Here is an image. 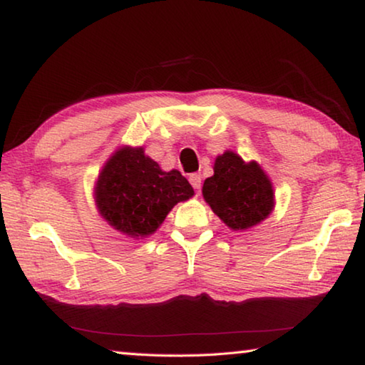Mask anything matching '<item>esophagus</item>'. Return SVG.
<instances>
[{
	"label": "esophagus",
	"mask_w": 365,
	"mask_h": 365,
	"mask_svg": "<svg viewBox=\"0 0 365 365\" xmlns=\"http://www.w3.org/2000/svg\"><path fill=\"white\" fill-rule=\"evenodd\" d=\"M190 183L195 190H200L201 188V175L200 174H191L190 175Z\"/></svg>",
	"instance_id": "esophagus-1"
}]
</instances>
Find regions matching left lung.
I'll return each instance as SVG.
<instances>
[{
    "mask_svg": "<svg viewBox=\"0 0 365 365\" xmlns=\"http://www.w3.org/2000/svg\"><path fill=\"white\" fill-rule=\"evenodd\" d=\"M202 196L232 230L257 225L274 209V188L261 165L255 160L246 164L233 151L215 159L214 175L205 180Z\"/></svg>",
    "mask_w": 365,
    "mask_h": 365,
    "instance_id": "8db88e82",
    "label": "left lung"
}]
</instances>
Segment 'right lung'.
<instances>
[{"label":"right lung","instance_id":"obj_1","mask_svg":"<svg viewBox=\"0 0 365 365\" xmlns=\"http://www.w3.org/2000/svg\"><path fill=\"white\" fill-rule=\"evenodd\" d=\"M195 195L178 170L164 172L143 148L122 146L104 164L95 187L96 207L108 224L132 238L158 230L177 202Z\"/></svg>","mask_w":365,"mask_h":365}]
</instances>
